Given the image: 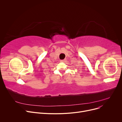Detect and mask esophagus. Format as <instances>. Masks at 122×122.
<instances>
[{"instance_id":"esophagus-1","label":"esophagus","mask_w":122,"mask_h":122,"mask_svg":"<svg viewBox=\"0 0 122 122\" xmlns=\"http://www.w3.org/2000/svg\"><path fill=\"white\" fill-rule=\"evenodd\" d=\"M66 59H65L64 60H61V62H65V61H66Z\"/></svg>"}]
</instances>
